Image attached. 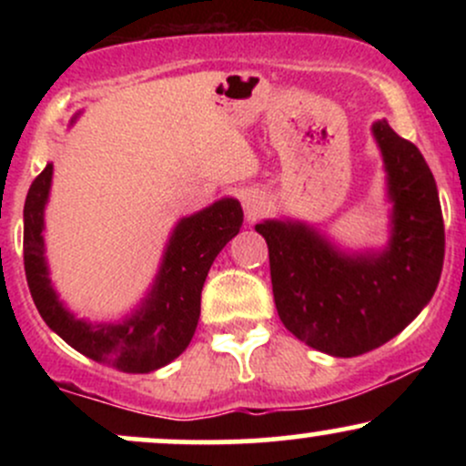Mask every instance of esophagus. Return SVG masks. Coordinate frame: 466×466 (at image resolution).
<instances>
[{
  "mask_svg": "<svg viewBox=\"0 0 466 466\" xmlns=\"http://www.w3.org/2000/svg\"><path fill=\"white\" fill-rule=\"evenodd\" d=\"M263 197H258L256 192H248V195L243 197V208H245V215L248 218H256L263 212Z\"/></svg>",
  "mask_w": 466,
  "mask_h": 466,
  "instance_id": "1",
  "label": "esophagus"
}]
</instances>
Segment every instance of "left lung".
Returning a JSON list of instances; mask_svg holds the SVG:
<instances>
[{
  "label": "left lung",
  "mask_w": 466,
  "mask_h": 466,
  "mask_svg": "<svg viewBox=\"0 0 466 466\" xmlns=\"http://www.w3.org/2000/svg\"><path fill=\"white\" fill-rule=\"evenodd\" d=\"M394 201L379 254H341L302 223L256 226L269 248L271 287L287 330L315 350L357 357L399 335L434 296L445 260L436 179L419 148L374 122Z\"/></svg>",
  "instance_id": "1"
}]
</instances>
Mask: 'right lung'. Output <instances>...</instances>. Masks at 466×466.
Here are the masks:
<instances>
[{"mask_svg": "<svg viewBox=\"0 0 466 466\" xmlns=\"http://www.w3.org/2000/svg\"><path fill=\"white\" fill-rule=\"evenodd\" d=\"M52 181L47 164L32 181L24 206V267L41 318L72 349L120 372H153L179 357L195 335L201 289L217 254L238 234L243 208L221 199L181 218L168 240L162 269L147 302L122 324H89L58 302L44 258V208Z\"/></svg>", "mask_w": 466, "mask_h": 466, "instance_id": "obj_1", "label": "right lung"}]
</instances>
